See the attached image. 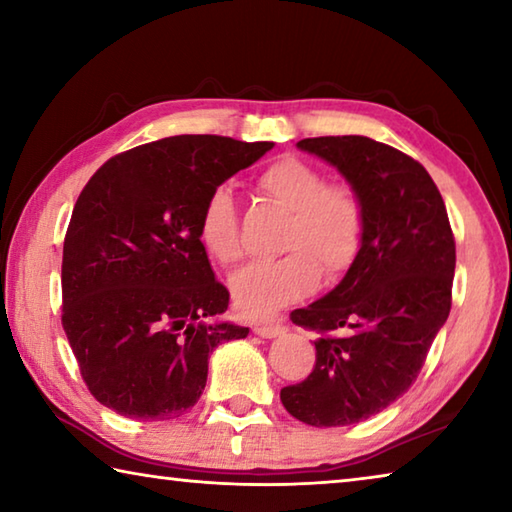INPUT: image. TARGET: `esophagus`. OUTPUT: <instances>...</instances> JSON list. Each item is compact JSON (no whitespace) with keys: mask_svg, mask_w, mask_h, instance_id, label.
<instances>
[{"mask_svg":"<svg viewBox=\"0 0 512 512\" xmlns=\"http://www.w3.org/2000/svg\"><path fill=\"white\" fill-rule=\"evenodd\" d=\"M284 329H287V325L284 323H255L253 332L259 334V336H266V339H273V336H280L284 334Z\"/></svg>","mask_w":512,"mask_h":512,"instance_id":"obj_1","label":"esophagus"}]
</instances>
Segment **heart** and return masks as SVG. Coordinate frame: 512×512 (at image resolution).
<instances>
[{"label": "heart", "instance_id": "heart-1", "mask_svg": "<svg viewBox=\"0 0 512 512\" xmlns=\"http://www.w3.org/2000/svg\"><path fill=\"white\" fill-rule=\"evenodd\" d=\"M255 187L289 212L280 239L282 257L257 262L232 277L241 314L264 318L309 296L318 284L336 282L357 264L366 241V205L343 180H327L316 164L282 155L257 173ZM196 235L205 253L225 268L239 264L241 235L235 198L214 189L198 212Z\"/></svg>", "mask_w": 512, "mask_h": 512}]
</instances>
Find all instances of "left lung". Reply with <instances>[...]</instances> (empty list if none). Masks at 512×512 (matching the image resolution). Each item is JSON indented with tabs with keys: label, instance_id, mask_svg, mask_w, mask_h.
<instances>
[{
	"label": "left lung",
	"instance_id": "obj_1",
	"mask_svg": "<svg viewBox=\"0 0 512 512\" xmlns=\"http://www.w3.org/2000/svg\"><path fill=\"white\" fill-rule=\"evenodd\" d=\"M366 205V241L339 287L291 320L318 334L316 363L280 391L293 418L348 427L409 391L452 309L456 241L445 201L411 155L361 135L300 140Z\"/></svg>",
	"mask_w": 512,
	"mask_h": 512
}]
</instances>
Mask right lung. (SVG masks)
Masks as SVG:
<instances>
[{
    "mask_svg": "<svg viewBox=\"0 0 512 512\" xmlns=\"http://www.w3.org/2000/svg\"><path fill=\"white\" fill-rule=\"evenodd\" d=\"M273 142L176 135L112 155L83 187L63 246V329L94 400L171 420L198 402L207 359L248 327L196 235L207 194Z\"/></svg>",
    "mask_w": 512,
    "mask_h": 512,
    "instance_id": "1",
    "label": "right lung"
}]
</instances>
